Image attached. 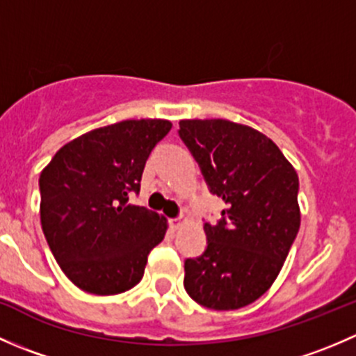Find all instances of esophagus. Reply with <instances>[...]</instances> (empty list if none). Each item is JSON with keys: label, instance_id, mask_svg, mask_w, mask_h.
Masks as SVG:
<instances>
[{"label": "esophagus", "instance_id": "esophagus-1", "mask_svg": "<svg viewBox=\"0 0 356 356\" xmlns=\"http://www.w3.org/2000/svg\"><path fill=\"white\" fill-rule=\"evenodd\" d=\"M170 224H172V229H175V231H177V229H181L182 225L186 224V218H184V217L172 218V220H170Z\"/></svg>", "mask_w": 356, "mask_h": 356}]
</instances>
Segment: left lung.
<instances>
[{
    "mask_svg": "<svg viewBox=\"0 0 356 356\" xmlns=\"http://www.w3.org/2000/svg\"><path fill=\"white\" fill-rule=\"evenodd\" d=\"M179 134L210 191L224 200L208 246L186 260L184 288L211 310H238L277 279L301 222L298 174L270 138L225 118L181 120Z\"/></svg>",
    "mask_w": 356,
    "mask_h": 356,
    "instance_id": "8db88e82",
    "label": "left lung"
}]
</instances>
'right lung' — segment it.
I'll use <instances>...</instances> for the list:
<instances>
[{
  "label": "right lung",
  "instance_id": "right-lung-1",
  "mask_svg": "<svg viewBox=\"0 0 356 356\" xmlns=\"http://www.w3.org/2000/svg\"><path fill=\"white\" fill-rule=\"evenodd\" d=\"M172 124L122 120L92 129L56 152L39 177L41 225L63 274L86 293L134 288L148 253L168 229L163 215L129 203L143 170Z\"/></svg>",
  "mask_w": 356,
  "mask_h": 356
}]
</instances>
